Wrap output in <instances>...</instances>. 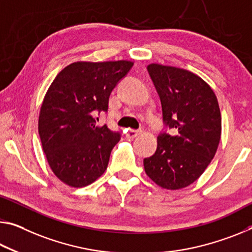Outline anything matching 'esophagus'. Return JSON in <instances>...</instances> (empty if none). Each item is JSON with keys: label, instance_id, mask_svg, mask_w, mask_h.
I'll list each match as a JSON object with an SVG mask.
<instances>
[{"label": "esophagus", "instance_id": "obj_1", "mask_svg": "<svg viewBox=\"0 0 252 252\" xmlns=\"http://www.w3.org/2000/svg\"><path fill=\"white\" fill-rule=\"evenodd\" d=\"M139 134H140V131H139V130H133V129H129V130L126 131V133L127 139H134V138H137Z\"/></svg>", "mask_w": 252, "mask_h": 252}]
</instances>
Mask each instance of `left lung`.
<instances>
[{
	"label": "left lung",
	"instance_id": "obj_1",
	"mask_svg": "<svg viewBox=\"0 0 252 252\" xmlns=\"http://www.w3.org/2000/svg\"><path fill=\"white\" fill-rule=\"evenodd\" d=\"M147 68L160 97L163 122L174 134L158 135L156 153L143 159L145 171L162 189H181L199 178L217 153L222 129L218 98L189 70L160 63Z\"/></svg>",
	"mask_w": 252,
	"mask_h": 252
}]
</instances>
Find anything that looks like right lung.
<instances>
[{
    "instance_id": "right-lung-1",
    "label": "right lung",
    "mask_w": 252,
    "mask_h": 252,
    "mask_svg": "<svg viewBox=\"0 0 252 252\" xmlns=\"http://www.w3.org/2000/svg\"><path fill=\"white\" fill-rule=\"evenodd\" d=\"M133 62H76L51 83L40 107L38 130L53 173L70 187H85L107 168L120 134L96 126L94 114L107 111L112 90Z\"/></svg>"
}]
</instances>
